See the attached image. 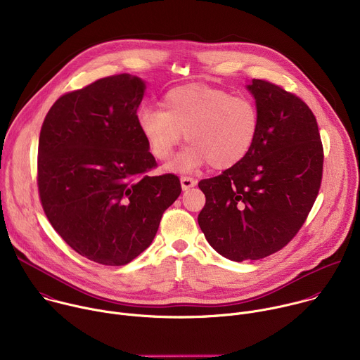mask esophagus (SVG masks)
<instances>
[{"mask_svg":"<svg viewBox=\"0 0 360 360\" xmlns=\"http://www.w3.org/2000/svg\"><path fill=\"white\" fill-rule=\"evenodd\" d=\"M181 185H182V189L186 191V189H189V188L196 185V179H193L191 176H182L181 178Z\"/></svg>","mask_w":360,"mask_h":360,"instance_id":"obj_1","label":"esophagus"}]
</instances>
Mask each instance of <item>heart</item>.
Instances as JSON below:
<instances>
[{
    "label": "heart",
    "instance_id": "heart-1",
    "mask_svg": "<svg viewBox=\"0 0 360 360\" xmlns=\"http://www.w3.org/2000/svg\"><path fill=\"white\" fill-rule=\"evenodd\" d=\"M162 108L143 107L138 111V128L152 157L168 160L176 145L191 142L169 164L189 172L210 162L226 169L242 162L261 131V112L248 96L207 85H185L168 91Z\"/></svg>",
    "mask_w": 360,
    "mask_h": 360
}]
</instances>
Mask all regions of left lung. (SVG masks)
Returning a JSON list of instances; mask_svg holds the SVG:
<instances>
[{"mask_svg": "<svg viewBox=\"0 0 360 360\" xmlns=\"http://www.w3.org/2000/svg\"><path fill=\"white\" fill-rule=\"evenodd\" d=\"M261 112V131L248 157L198 186L207 202L198 224L225 258L258 261L286 246L319 193L323 146L311 108L264 81L246 85Z\"/></svg>", "mask_w": 360, "mask_h": 360, "instance_id": "left-lung-1", "label": "left lung"}]
</instances>
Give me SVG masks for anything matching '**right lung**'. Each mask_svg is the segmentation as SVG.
Segmentation results:
<instances>
[{"instance_id": "1", "label": "right lung", "mask_w": 360, "mask_h": 360, "mask_svg": "<svg viewBox=\"0 0 360 360\" xmlns=\"http://www.w3.org/2000/svg\"><path fill=\"white\" fill-rule=\"evenodd\" d=\"M145 82L129 74L101 78L60 96L38 142V192L58 235L101 265L129 264L153 240L181 193L157 167L136 111Z\"/></svg>"}]
</instances>
